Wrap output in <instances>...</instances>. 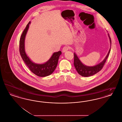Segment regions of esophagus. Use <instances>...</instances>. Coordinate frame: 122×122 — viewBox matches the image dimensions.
Wrapping results in <instances>:
<instances>
[{"label": "esophagus", "mask_w": 122, "mask_h": 122, "mask_svg": "<svg viewBox=\"0 0 122 122\" xmlns=\"http://www.w3.org/2000/svg\"><path fill=\"white\" fill-rule=\"evenodd\" d=\"M69 49V47L68 46H65L63 47L62 49V52H67L68 50Z\"/></svg>", "instance_id": "1"}]
</instances>
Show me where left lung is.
<instances>
[{
    "mask_svg": "<svg viewBox=\"0 0 122 122\" xmlns=\"http://www.w3.org/2000/svg\"><path fill=\"white\" fill-rule=\"evenodd\" d=\"M108 36L111 45V40L108 34ZM110 50L111 47L108 52L104 59V60L102 61L100 63L93 66H88L84 64L80 60V59L77 56V54L75 52H74V64L76 70L78 73V74L83 77H89L90 76H93L94 75L98 73L102 69L110 53Z\"/></svg>",
    "mask_w": 122,
    "mask_h": 122,
    "instance_id": "left-lung-1",
    "label": "left lung"
}]
</instances>
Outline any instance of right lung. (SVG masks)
I'll return each mask as SVG.
<instances>
[{"label": "right lung", "instance_id": "right-lung-1", "mask_svg": "<svg viewBox=\"0 0 122 122\" xmlns=\"http://www.w3.org/2000/svg\"><path fill=\"white\" fill-rule=\"evenodd\" d=\"M30 21L21 36L20 40V52L25 63L29 69L36 75L39 77H46L51 75L55 70L58 63V58L62 54L61 51L53 53L48 61L43 64H36L32 62L26 54L25 51V38L28 30Z\"/></svg>", "mask_w": 122, "mask_h": 122}]
</instances>
